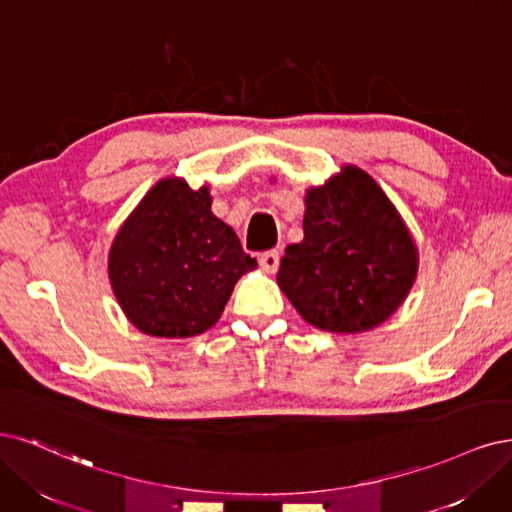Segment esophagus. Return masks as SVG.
Wrapping results in <instances>:
<instances>
[{
  "instance_id": "obj_1",
  "label": "esophagus",
  "mask_w": 512,
  "mask_h": 512,
  "mask_svg": "<svg viewBox=\"0 0 512 512\" xmlns=\"http://www.w3.org/2000/svg\"><path fill=\"white\" fill-rule=\"evenodd\" d=\"M259 266L266 270L268 274H274L280 266V253L278 251H266L259 255Z\"/></svg>"
}]
</instances>
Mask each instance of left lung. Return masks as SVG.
Wrapping results in <instances>:
<instances>
[{"label": "left lung", "mask_w": 512, "mask_h": 512, "mask_svg": "<svg viewBox=\"0 0 512 512\" xmlns=\"http://www.w3.org/2000/svg\"><path fill=\"white\" fill-rule=\"evenodd\" d=\"M304 202V240L285 249L278 287L304 321L325 332L381 325L400 308L419 268L400 212L355 166L308 189Z\"/></svg>", "instance_id": "8db88e82"}]
</instances>
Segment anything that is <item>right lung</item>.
I'll use <instances>...</instances> for the list:
<instances>
[{"instance_id": "right-lung-1", "label": "right lung", "mask_w": 512, "mask_h": 512, "mask_svg": "<svg viewBox=\"0 0 512 512\" xmlns=\"http://www.w3.org/2000/svg\"><path fill=\"white\" fill-rule=\"evenodd\" d=\"M208 187L163 178L129 214L108 255L114 295L140 332L191 338L219 321L238 278L257 268L214 217Z\"/></svg>"}]
</instances>
